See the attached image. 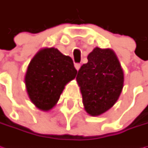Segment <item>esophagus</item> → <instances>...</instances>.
Returning <instances> with one entry per match:
<instances>
[{"label":"esophagus","instance_id":"obj_1","mask_svg":"<svg viewBox=\"0 0 148 148\" xmlns=\"http://www.w3.org/2000/svg\"><path fill=\"white\" fill-rule=\"evenodd\" d=\"M75 67H76V69L78 71L80 69V67H81V64L80 63H75Z\"/></svg>","mask_w":148,"mask_h":148}]
</instances>
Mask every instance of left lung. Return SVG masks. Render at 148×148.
<instances>
[{
  "instance_id": "8db88e82",
  "label": "left lung",
  "mask_w": 148,
  "mask_h": 148,
  "mask_svg": "<svg viewBox=\"0 0 148 148\" xmlns=\"http://www.w3.org/2000/svg\"><path fill=\"white\" fill-rule=\"evenodd\" d=\"M87 59L88 62L78 71L77 82L85 110L91 116H97L116 103L123 87V71L110 49L95 48Z\"/></svg>"
}]
</instances>
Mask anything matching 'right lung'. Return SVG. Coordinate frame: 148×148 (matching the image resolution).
<instances>
[{"instance_id":"1","label":"right lung","mask_w":148,"mask_h":148,"mask_svg":"<svg viewBox=\"0 0 148 148\" xmlns=\"http://www.w3.org/2000/svg\"><path fill=\"white\" fill-rule=\"evenodd\" d=\"M77 73L69 56L54 48L41 49L30 61L25 78L32 103L41 110H51Z\"/></svg>"}]
</instances>
